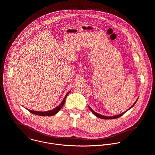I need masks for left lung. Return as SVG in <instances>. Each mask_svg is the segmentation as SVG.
<instances>
[{"mask_svg": "<svg viewBox=\"0 0 155 155\" xmlns=\"http://www.w3.org/2000/svg\"><path fill=\"white\" fill-rule=\"evenodd\" d=\"M137 100L134 102V104L132 105V107L130 108H131L134 105H135V104L136 103V101H137ZM89 109H90V110L92 111V113L95 115V116H96L97 117H99V118H100V119H117V118H119V117H120V116H122L124 114H125L127 111H125V112H124V113H122V114H119V115H117V116H111V117H109V116H102V115H101V114H98V113H95L94 111H93L89 107ZM129 109V110H130Z\"/></svg>", "mask_w": 155, "mask_h": 155, "instance_id": "obj_1", "label": "left lung"}]
</instances>
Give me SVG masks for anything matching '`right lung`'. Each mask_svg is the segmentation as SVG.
Masks as SVG:
<instances>
[{
  "label": "right lung",
  "instance_id": "1",
  "mask_svg": "<svg viewBox=\"0 0 155 155\" xmlns=\"http://www.w3.org/2000/svg\"><path fill=\"white\" fill-rule=\"evenodd\" d=\"M71 92V91H69L68 94L66 95V96L64 97L63 101L61 102V104L58 106L57 107V108H55V109L52 110H50V111H45V112H41V111H31V110H28V111L29 112H30L31 113L33 114H35V115H38V116H51L53 115H55L61 109V108L63 107L64 103H65V100H66V98L67 97V96L68 95V94H69V92Z\"/></svg>",
  "mask_w": 155,
  "mask_h": 155
}]
</instances>
